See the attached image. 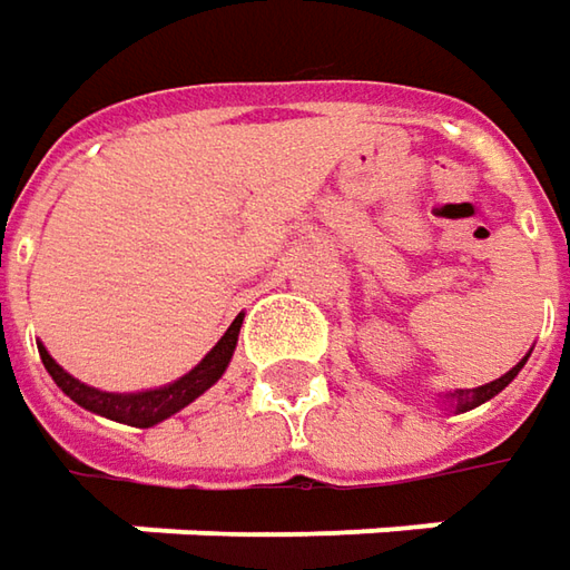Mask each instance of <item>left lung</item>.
I'll return each instance as SVG.
<instances>
[{"label":"left lung","mask_w":570,"mask_h":570,"mask_svg":"<svg viewBox=\"0 0 570 570\" xmlns=\"http://www.w3.org/2000/svg\"><path fill=\"white\" fill-rule=\"evenodd\" d=\"M527 358H530V352L520 358V362L508 371V374H501L498 381L492 383H482V386H472V390H453V393H441V405L444 409H450V412H470V409H475V405L489 403L492 396H498L508 383L514 381L517 374H520V367L527 364Z\"/></svg>","instance_id":"left-lung-1"}]
</instances>
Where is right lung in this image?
<instances>
[{
	"label": "right lung",
	"mask_w": 570,
	"mask_h": 570,
	"mask_svg": "<svg viewBox=\"0 0 570 570\" xmlns=\"http://www.w3.org/2000/svg\"><path fill=\"white\" fill-rule=\"evenodd\" d=\"M240 323H244V314L234 317L228 333L215 342L206 358L196 364L193 371H187L184 377H177L174 383H165V386H155V390H136V393H107V390H98V386H88V383L76 381L69 371H62L43 345H37V348H40V362L47 367V374L53 377L56 386L72 403L88 409V412H95V415H104L110 422H120V425L151 428L158 425V422H165V419H170V415H177L193 400H199L212 383H218V377L228 371L234 348H237Z\"/></svg>",
	"instance_id": "obj_1"
}]
</instances>
